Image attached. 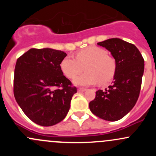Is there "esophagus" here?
I'll use <instances>...</instances> for the list:
<instances>
[{"label": "esophagus", "instance_id": "1", "mask_svg": "<svg viewBox=\"0 0 156 156\" xmlns=\"http://www.w3.org/2000/svg\"><path fill=\"white\" fill-rule=\"evenodd\" d=\"M86 90H87V89H85V88H82V87H79L78 89V92H84V91H86Z\"/></svg>", "mask_w": 156, "mask_h": 156}]
</instances>
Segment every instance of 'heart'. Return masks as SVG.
Instances as JSON below:
<instances>
[{
	"mask_svg": "<svg viewBox=\"0 0 156 156\" xmlns=\"http://www.w3.org/2000/svg\"><path fill=\"white\" fill-rule=\"evenodd\" d=\"M85 67L86 73L76 77L73 82L76 85L90 86L97 81L104 84L111 81L116 71V62L108 53L98 47L91 46L81 50L76 58L67 56L61 61L60 68L69 78H74Z\"/></svg>",
	"mask_w": 156,
	"mask_h": 156,
	"instance_id": "b5f03b06",
	"label": "heart"
}]
</instances>
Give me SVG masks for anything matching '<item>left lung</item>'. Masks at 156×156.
Listing matches in <instances>:
<instances>
[{
    "mask_svg": "<svg viewBox=\"0 0 156 156\" xmlns=\"http://www.w3.org/2000/svg\"><path fill=\"white\" fill-rule=\"evenodd\" d=\"M97 44L107 49L115 59L114 81L105 90L96 91L90 102L94 115L109 122L125 116L136 104L140 92L144 59L136 47L120 38H110Z\"/></svg>",
    "mask_w": 156,
    "mask_h": 156,
    "instance_id": "obj_1",
    "label": "left lung"
}]
</instances>
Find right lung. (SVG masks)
I'll return each mask as SVG.
<instances>
[{"instance_id": "obj_1", "label": "right lung", "mask_w": 156, "mask_h": 156, "mask_svg": "<svg viewBox=\"0 0 156 156\" xmlns=\"http://www.w3.org/2000/svg\"><path fill=\"white\" fill-rule=\"evenodd\" d=\"M66 56L61 50L31 48L17 59L14 97L23 112L37 125H54L69 112L77 88L61 70V61Z\"/></svg>"}]
</instances>
